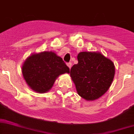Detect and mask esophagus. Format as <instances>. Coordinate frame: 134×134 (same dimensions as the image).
<instances>
[{
  "mask_svg": "<svg viewBox=\"0 0 134 134\" xmlns=\"http://www.w3.org/2000/svg\"><path fill=\"white\" fill-rule=\"evenodd\" d=\"M67 66H68V68L70 69V68H71L72 66V63L71 62H69V63H67Z\"/></svg>",
  "mask_w": 134,
  "mask_h": 134,
  "instance_id": "obj_1",
  "label": "esophagus"
}]
</instances>
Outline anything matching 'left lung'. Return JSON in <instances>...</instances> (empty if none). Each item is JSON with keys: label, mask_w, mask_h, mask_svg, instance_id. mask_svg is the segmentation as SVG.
<instances>
[{"label": "left lung", "mask_w": 134, "mask_h": 134, "mask_svg": "<svg viewBox=\"0 0 134 134\" xmlns=\"http://www.w3.org/2000/svg\"><path fill=\"white\" fill-rule=\"evenodd\" d=\"M78 64L70 69V76L80 96L86 100H96L109 89L115 76L110 59L96 52H81Z\"/></svg>", "instance_id": "left-lung-1"}]
</instances>
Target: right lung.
<instances>
[{"label":"right lung","instance_id":"obj_1","mask_svg":"<svg viewBox=\"0 0 134 134\" xmlns=\"http://www.w3.org/2000/svg\"><path fill=\"white\" fill-rule=\"evenodd\" d=\"M66 72H70V68L62 58L51 51L32 55L22 66L23 76L27 84L38 93L49 91L57 77Z\"/></svg>","mask_w":134,"mask_h":134}]
</instances>
